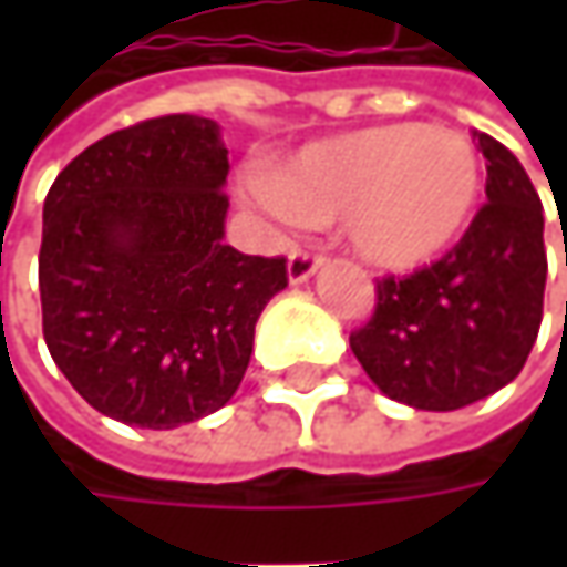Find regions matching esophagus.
<instances>
[{"mask_svg": "<svg viewBox=\"0 0 567 567\" xmlns=\"http://www.w3.org/2000/svg\"><path fill=\"white\" fill-rule=\"evenodd\" d=\"M321 265H324V255H312V251H306V249L290 251V261H287L290 284H302V280H309Z\"/></svg>", "mask_w": 567, "mask_h": 567, "instance_id": "esophagus-1", "label": "esophagus"}]
</instances>
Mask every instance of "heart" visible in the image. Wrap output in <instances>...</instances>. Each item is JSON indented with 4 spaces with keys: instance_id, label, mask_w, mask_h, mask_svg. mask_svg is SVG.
I'll return each mask as SVG.
<instances>
[{
    "instance_id": "b5f03b06",
    "label": "heart",
    "mask_w": 567,
    "mask_h": 567,
    "mask_svg": "<svg viewBox=\"0 0 567 567\" xmlns=\"http://www.w3.org/2000/svg\"><path fill=\"white\" fill-rule=\"evenodd\" d=\"M480 188V157L464 135L391 122L302 147L271 179H255L251 195L284 220H338L369 265L406 271L464 233Z\"/></svg>"
}]
</instances>
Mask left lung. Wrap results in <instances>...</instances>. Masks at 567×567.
Returning <instances> with one entry per match:
<instances>
[{
  "mask_svg": "<svg viewBox=\"0 0 567 567\" xmlns=\"http://www.w3.org/2000/svg\"><path fill=\"white\" fill-rule=\"evenodd\" d=\"M486 205L439 261L381 277L375 312L350 347L391 401L461 410L517 379L543 321V205L505 144L476 132ZM567 265V251H565Z\"/></svg>",
  "mask_w": 567,
  "mask_h": 567,
  "instance_id": "left-lung-1",
  "label": "left lung"
}]
</instances>
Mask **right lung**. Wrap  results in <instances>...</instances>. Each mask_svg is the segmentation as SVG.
Listing matches in <instances>:
<instances>
[{"label":"right lung","mask_w":567,"mask_h":567,"mask_svg":"<svg viewBox=\"0 0 567 567\" xmlns=\"http://www.w3.org/2000/svg\"><path fill=\"white\" fill-rule=\"evenodd\" d=\"M227 147L205 116H157L84 147L43 202L40 306L50 357L125 425L220 410L287 258L224 243Z\"/></svg>","instance_id":"right-lung-1"}]
</instances>
